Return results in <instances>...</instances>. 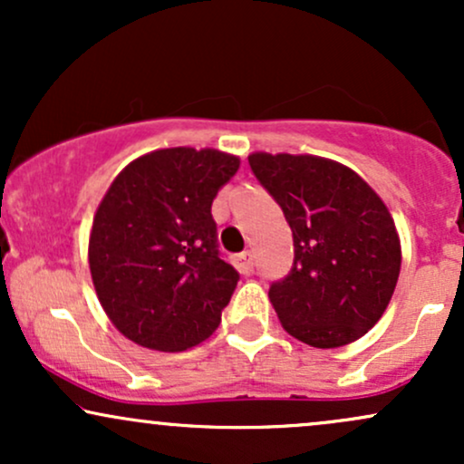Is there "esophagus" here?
Instances as JSON below:
<instances>
[{"label": "esophagus", "mask_w": 464, "mask_h": 464, "mask_svg": "<svg viewBox=\"0 0 464 464\" xmlns=\"http://www.w3.org/2000/svg\"><path fill=\"white\" fill-rule=\"evenodd\" d=\"M233 262H236V268L239 270V273L242 275H250L255 270V259H253V253H239L236 259H233Z\"/></svg>", "instance_id": "obj_1"}]
</instances>
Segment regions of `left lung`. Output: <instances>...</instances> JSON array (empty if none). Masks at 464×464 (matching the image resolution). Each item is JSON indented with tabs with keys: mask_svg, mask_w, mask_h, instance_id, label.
I'll return each mask as SVG.
<instances>
[{
	"mask_svg": "<svg viewBox=\"0 0 464 464\" xmlns=\"http://www.w3.org/2000/svg\"><path fill=\"white\" fill-rule=\"evenodd\" d=\"M248 163L292 228L295 266L268 292L284 329L316 349L362 338L386 312L401 268L384 200L332 159L253 152Z\"/></svg>",
	"mask_w": 464,
	"mask_h": 464,
	"instance_id": "obj_1",
	"label": "left lung"
}]
</instances>
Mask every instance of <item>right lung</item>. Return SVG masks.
I'll list each match as a JSON object with an SVG mask.
<instances>
[{"label": "right lung", "instance_id": "obj_1", "mask_svg": "<svg viewBox=\"0 0 464 464\" xmlns=\"http://www.w3.org/2000/svg\"><path fill=\"white\" fill-rule=\"evenodd\" d=\"M239 159L163 148L117 174L93 216L89 270L106 316L132 343L185 351L209 338L237 285L218 253L211 202Z\"/></svg>", "mask_w": 464, "mask_h": 464}]
</instances>
